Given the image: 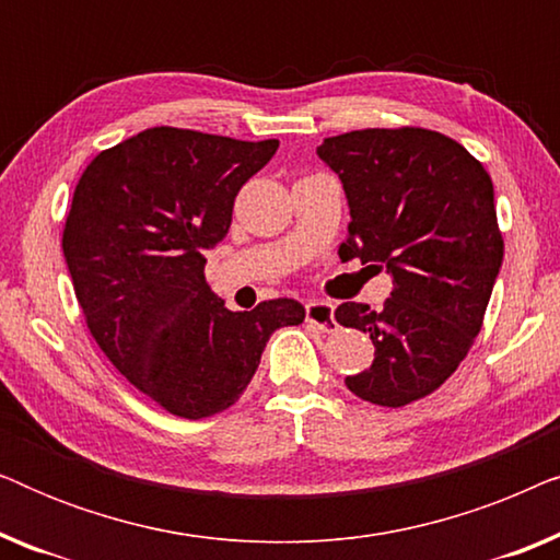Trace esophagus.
Segmentation results:
<instances>
[{"instance_id":"obj_1","label":"esophagus","mask_w":560,"mask_h":560,"mask_svg":"<svg viewBox=\"0 0 560 560\" xmlns=\"http://www.w3.org/2000/svg\"><path fill=\"white\" fill-rule=\"evenodd\" d=\"M305 320L308 324H313L316 328H320V331L331 334L336 331V318H334V305L326 303V301H311L308 305H305Z\"/></svg>"}]
</instances>
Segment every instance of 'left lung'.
I'll use <instances>...</instances> for the list:
<instances>
[{"label": "left lung", "mask_w": 560, "mask_h": 560, "mask_svg": "<svg viewBox=\"0 0 560 560\" xmlns=\"http://www.w3.org/2000/svg\"><path fill=\"white\" fill-rule=\"evenodd\" d=\"M316 152L349 201L341 262L393 275L382 311L349 301L334 313L374 343L370 370L343 382L366 402L402 408L456 372L485 320L504 257L492 178L456 140L420 127L357 129Z\"/></svg>", "instance_id": "8db88e82"}]
</instances>
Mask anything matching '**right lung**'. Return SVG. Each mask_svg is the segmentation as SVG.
I'll return each mask as SVG.
<instances>
[{
	"label": "right lung",
	"instance_id": "obj_1",
	"mask_svg": "<svg viewBox=\"0 0 560 560\" xmlns=\"http://www.w3.org/2000/svg\"><path fill=\"white\" fill-rule=\"evenodd\" d=\"M278 144L152 127L98 152L73 190L63 255L89 331L178 418L234 405L267 339L305 318L293 298L229 311L203 275V252L226 236L236 194Z\"/></svg>",
	"mask_w": 560,
	"mask_h": 560
}]
</instances>
